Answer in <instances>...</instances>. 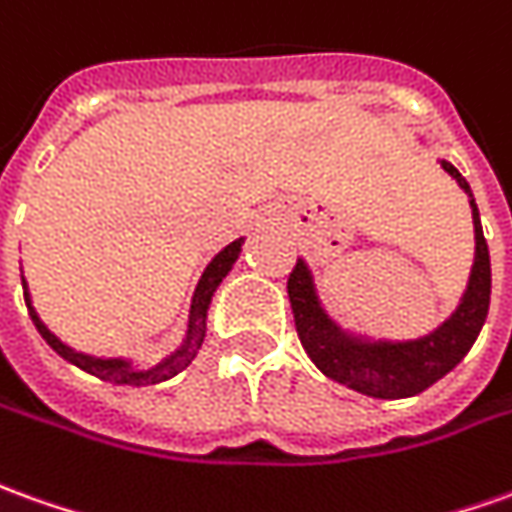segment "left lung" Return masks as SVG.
Listing matches in <instances>:
<instances>
[{"label": "left lung", "mask_w": 512, "mask_h": 512, "mask_svg": "<svg viewBox=\"0 0 512 512\" xmlns=\"http://www.w3.org/2000/svg\"><path fill=\"white\" fill-rule=\"evenodd\" d=\"M438 163L463 188L474 219V266L460 305L441 327L413 341H374L368 335L343 330L335 318H330L318 299L313 271L305 260H299L288 277L293 321L307 357L324 377L374 399H407L446 377L474 346L491 305V255L482 235L480 210L466 177L449 160Z\"/></svg>", "instance_id": "left-lung-1"}]
</instances>
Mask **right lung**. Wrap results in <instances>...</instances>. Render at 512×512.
Listing matches in <instances>:
<instances>
[{"mask_svg": "<svg viewBox=\"0 0 512 512\" xmlns=\"http://www.w3.org/2000/svg\"><path fill=\"white\" fill-rule=\"evenodd\" d=\"M241 244H244V238L232 241L230 246H224L219 255L207 263L205 274H202V280L196 285L194 299H191V313H188V330H185V338H182L180 346H177L169 357H163L157 366L141 368L138 363L127 360V357H94L71 349L69 343L60 341L55 332L49 330L44 321L38 318L35 307H32L30 291H27V280L21 277V285H24V302H27L32 324L38 327L41 338H44L63 360H69L71 366L82 368V371L94 374L99 380L113 382V385H157V382L171 380L174 374H180L182 368L191 366V360L196 357V352L202 349V341H205L207 332V307H210V299H213V293H216V288L221 285V280L230 274V268L235 266V260L241 255Z\"/></svg>", "mask_w": 512, "mask_h": 512, "instance_id": "add662e5", "label": "right lung"}]
</instances>
